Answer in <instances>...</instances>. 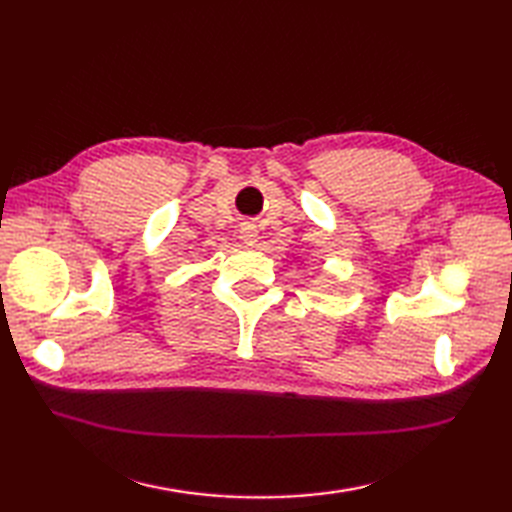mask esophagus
<instances>
[{
	"mask_svg": "<svg viewBox=\"0 0 512 512\" xmlns=\"http://www.w3.org/2000/svg\"><path fill=\"white\" fill-rule=\"evenodd\" d=\"M239 237L244 239V244L253 246L257 239H259V231H257V224L255 222H242L239 224Z\"/></svg>",
	"mask_w": 512,
	"mask_h": 512,
	"instance_id": "34e87169",
	"label": "esophagus"
}]
</instances>
